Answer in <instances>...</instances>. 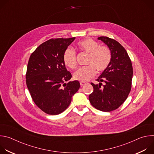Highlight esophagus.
Masks as SVG:
<instances>
[{
	"instance_id": "obj_1",
	"label": "esophagus",
	"mask_w": 154,
	"mask_h": 154,
	"mask_svg": "<svg viewBox=\"0 0 154 154\" xmlns=\"http://www.w3.org/2000/svg\"><path fill=\"white\" fill-rule=\"evenodd\" d=\"M80 85H81V86H83L84 85L86 84L87 82H80Z\"/></svg>"
}]
</instances>
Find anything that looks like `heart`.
<instances>
[{"label": "heart", "mask_w": 154, "mask_h": 154, "mask_svg": "<svg viewBox=\"0 0 154 154\" xmlns=\"http://www.w3.org/2000/svg\"><path fill=\"white\" fill-rule=\"evenodd\" d=\"M77 48L83 52L89 54L87 64L89 66L80 68L74 73V78L80 82H86L93 78L98 72L105 71L109 66L112 59L110 50L105 46L99 44L91 38H86L77 43ZM64 63L71 69L77 66L76 54L71 48L65 49L63 55Z\"/></svg>", "instance_id": "1"}]
</instances>
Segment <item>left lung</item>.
Listing matches in <instances>:
<instances>
[{
	"label": "left lung",
	"mask_w": 154,
	"mask_h": 154,
	"mask_svg": "<svg viewBox=\"0 0 154 154\" xmlns=\"http://www.w3.org/2000/svg\"><path fill=\"white\" fill-rule=\"evenodd\" d=\"M97 39L110 50L112 59L108 68L97 78L99 83H91L94 90L89 100L99 110L109 112L119 108L127 99L131 90L133 68L127 51L121 44L106 36ZM101 82L105 83L103 87Z\"/></svg>",
	"instance_id": "8db88e82"
}]
</instances>
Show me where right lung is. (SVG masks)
Returning a JSON list of instances; mask_svg holds the SVG:
<instances>
[{
  "label": "right lung",
  "instance_id": "obj_1",
  "mask_svg": "<svg viewBox=\"0 0 154 154\" xmlns=\"http://www.w3.org/2000/svg\"><path fill=\"white\" fill-rule=\"evenodd\" d=\"M75 39H51L39 45L30 57L26 73L28 90L37 106L48 115L64 112L80 88L78 80L65 83L72 75L63 59L64 51Z\"/></svg>",
  "mask_w": 154,
  "mask_h": 154
}]
</instances>
